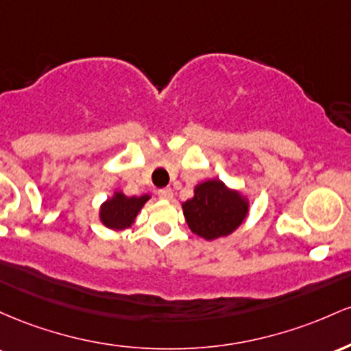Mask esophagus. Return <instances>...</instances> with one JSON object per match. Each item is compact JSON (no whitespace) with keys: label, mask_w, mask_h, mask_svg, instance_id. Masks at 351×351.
<instances>
[{"label":"esophagus","mask_w":351,"mask_h":351,"mask_svg":"<svg viewBox=\"0 0 351 351\" xmlns=\"http://www.w3.org/2000/svg\"><path fill=\"white\" fill-rule=\"evenodd\" d=\"M157 194H159V197L162 200H172V197H174V192H172V189H160L159 192H157Z\"/></svg>","instance_id":"obj_1"}]
</instances>
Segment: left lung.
Instances as JSON below:
<instances>
[{"label": "left lung", "instance_id": "obj_1", "mask_svg": "<svg viewBox=\"0 0 351 351\" xmlns=\"http://www.w3.org/2000/svg\"><path fill=\"white\" fill-rule=\"evenodd\" d=\"M182 212L189 228L212 242L234 234L245 222L250 200L242 191L228 187L220 179H207L194 187L192 199L182 202Z\"/></svg>", "mask_w": 351, "mask_h": 351}]
</instances>
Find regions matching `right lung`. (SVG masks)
<instances>
[{"label": "right lung", "instance_id": "right-lung-1", "mask_svg": "<svg viewBox=\"0 0 351 351\" xmlns=\"http://www.w3.org/2000/svg\"><path fill=\"white\" fill-rule=\"evenodd\" d=\"M149 199H151L149 194L128 197L121 189H116L112 195L108 197L99 206L101 223L114 232L125 230V228L132 227L137 215L143 210V207Z\"/></svg>", "mask_w": 351, "mask_h": 351}]
</instances>
